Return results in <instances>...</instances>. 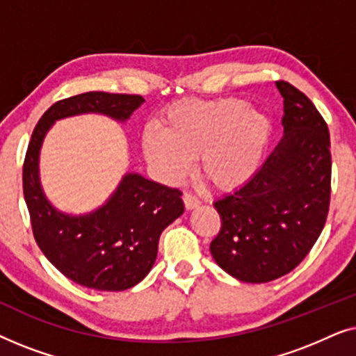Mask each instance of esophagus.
Listing matches in <instances>:
<instances>
[{"instance_id":"34e87169","label":"esophagus","mask_w":356,"mask_h":356,"mask_svg":"<svg viewBox=\"0 0 356 356\" xmlns=\"http://www.w3.org/2000/svg\"><path fill=\"white\" fill-rule=\"evenodd\" d=\"M183 201H184V207H186L188 211H193V209H196L199 204H201V201H199L196 196H193V194H189V193L184 194Z\"/></svg>"}]
</instances>
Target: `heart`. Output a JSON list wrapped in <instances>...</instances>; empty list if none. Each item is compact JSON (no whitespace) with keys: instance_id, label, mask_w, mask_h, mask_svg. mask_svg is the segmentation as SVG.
<instances>
[{"instance_id":"heart-1","label":"heart","mask_w":356,"mask_h":356,"mask_svg":"<svg viewBox=\"0 0 356 356\" xmlns=\"http://www.w3.org/2000/svg\"><path fill=\"white\" fill-rule=\"evenodd\" d=\"M144 129L140 145L150 172L177 184L197 159L202 179L218 191H235L254 177L270 138L264 111L241 99L178 100Z\"/></svg>"}]
</instances>
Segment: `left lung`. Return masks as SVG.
Instances as JSON below:
<instances>
[{"label":"left lung","mask_w":356,"mask_h":356,"mask_svg":"<svg viewBox=\"0 0 356 356\" xmlns=\"http://www.w3.org/2000/svg\"><path fill=\"white\" fill-rule=\"evenodd\" d=\"M284 97V138L245 186L213 202L222 227L212 257L227 274L264 284L293 270L323 232L330 201L327 124L303 92Z\"/></svg>","instance_id":"left-lung-1"}]
</instances>
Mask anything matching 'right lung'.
Returning <instances> with one entry per match:
<instances>
[{"label": "right lung", "instance_id": "add662e5", "mask_svg": "<svg viewBox=\"0 0 356 356\" xmlns=\"http://www.w3.org/2000/svg\"><path fill=\"white\" fill-rule=\"evenodd\" d=\"M143 104L140 95L108 92L70 97L43 113L29 143L22 186L33 236L63 275L87 289L128 290L149 274L160 235L184 212L181 191L139 173H126L104 206L84 216L65 213L43 193L38 175L43 139L58 120L99 113L124 123Z\"/></svg>", "mask_w": 356, "mask_h": 356}]
</instances>
